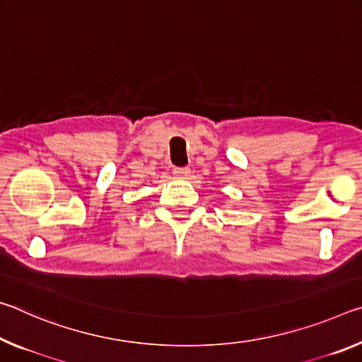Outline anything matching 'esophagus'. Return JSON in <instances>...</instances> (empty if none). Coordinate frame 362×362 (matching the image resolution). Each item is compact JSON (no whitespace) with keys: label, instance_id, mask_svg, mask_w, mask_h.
Instances as JSON below:
<instances>
[{"label":"esophagus","instance_id":"esophagus-1","mask_svg":"<svg viewBox=\"0 0 362 362\" xmlns=\"http://www.w3.org/2000/svg\"><path fill=\"white\" fill-rule=\"evenodd\" d=\"M173 175H175L176 177H180V180H187L189 175H191V170H189L187 167L175 168V170H173Z\"/></svg>","mask_w":362,"mask_h":362}]
</instances>
